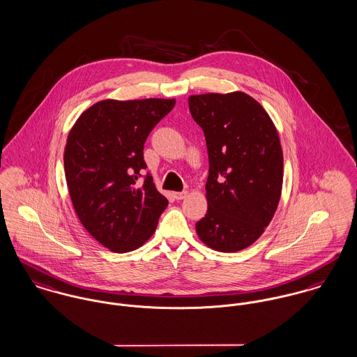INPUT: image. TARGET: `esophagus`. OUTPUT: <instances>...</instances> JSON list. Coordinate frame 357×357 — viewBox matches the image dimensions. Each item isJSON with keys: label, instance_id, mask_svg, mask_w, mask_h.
<instances>
[{"label": "esophagus", "instance_id": "34e87169", "mask_svg": "<svg viewBox=\"0 0 357 357\" xmlns=\"http://www.w3.org/2000/svg\"><path fill=\"white\" fill-rule=\"evenodd\" d=\"M188 195H189V192H174V197H175V199H183V198H186Z\"/></svg>", "mask_w": 357, "mask_h": 357}]
</instances>
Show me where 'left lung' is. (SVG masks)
Returning <instances> with one entry per match:
<instances>
[{"mask_svg": "<svg viewBox=\"0 0 357 357\" xmlns=\"http://www.w3.org/2000/svg\"><path fill=\"white\" fill-rule=\"evenodd\" d=\"M208 156V211L195 224L206 246L235 252L251 246L273 219L282 189L284 159L266 110L241 91L189 96Z\"/></svg>", "mask_w": 357, "mask_h": 357, "instance_id": "left-lung-1", "label": "left lung"}]
</instances>
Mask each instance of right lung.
<instances>
[{
    "label": "right lung",
    "instance_id": "1",
    "mask_svg": "<svg viewBox=\"0 0 357 357\" xmlns=\"http://www.w3.org/2000/svg\"><path fill=\"white\" fill-rule=\"evenodd\" d=\"M175 106V99L100 100L70 129L63 167L70 199L82 227L102 246L128 252L156 231L168 201L148 174L138 183L144 144Z\"/></svg>",
    "mask_w": 357,
    "mask_h": 357
}]
</instances>
